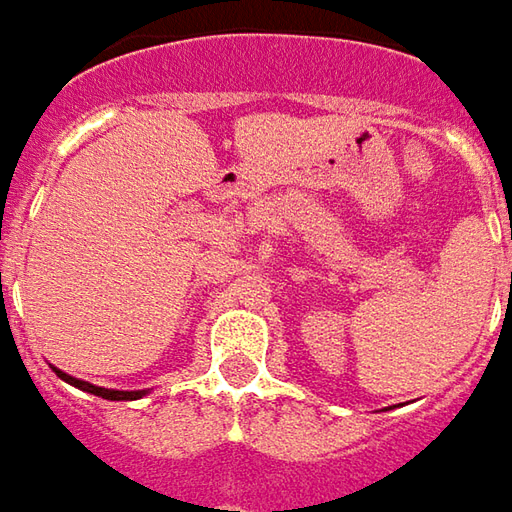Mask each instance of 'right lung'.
<instances>
[{"label": "right lung", "mask_w": 512, "mask_h": 512, "mask_svg": "<svg viewBox=\"0 0 512 512\" xmlns=\"http://www.w3.org/2000/svg\"><path fill=\"white\" fill-rule=\"evenodd\" d=\"M65 382H70L73 387H79V390H85V393H93V396H102V399H110V402H133V399H142L145 396V390H108V387H96V384L82 382V379H73L68 373H62V370H56Z\"/></svg>", "instance_id": "add662e5"}]
</instances>
